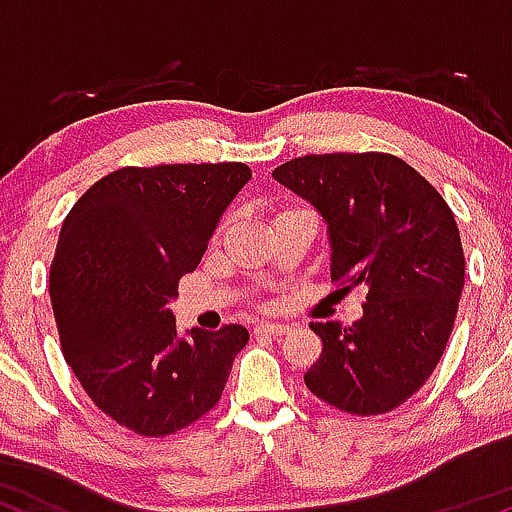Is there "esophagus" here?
<instances>
[{"instance_id": "esophagus-1", "label": "esophagus", "mask_w": 512, "mask_h": 512, "mask_svg": "<svg viewBox=\"0 0 512 512\" xmlns=\"http://www.w3.org/2000/svg\"><path fill=\"white\" fill-rule=\"evenodd\" d=\"M289 332V325H279V322H260L255 327V334H272V337H284Z\"/></svg>"}]
</instances>
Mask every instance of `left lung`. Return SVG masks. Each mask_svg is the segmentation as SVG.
<instances>
[{"label":"left lung","instance_id":"obj_1","mask_svg":"<svg viewBox=\"0 0 512 512\" xmlns=\"http://www.w3.org/2000/svg\"><path fill=\"white\" fill-rule=\"evenodd\" d=\"M272 178L327 223L332 279L368 289L351 327L310 325L322 354L305 385L356 416L397 409L424 387L455 325L464 286L455 216L431 182L390 154H310Z\"/></svg>","mask_w":512,"mask_h":512}]
</instances>
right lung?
Segmentation results:
<instances>
[{
  "label": "right lung",
  "mask_w": 512,
  "mask_h": 512,
  "mask_svg": "<svg viewBox=\"0 0 512 512\" xmlns=\"http://www.w3.org/2000/svg\"><path fill=\"white\" fill-rule=\"evenodd\" d=\"M250 178L245 163L120 168L62 223L50 301L64 358L93 404L139 436L207 414L248 344L243 325L180 337L168 303Z\"/></svg>",
  "instance_id": "add662e5"
}]
</instances>
